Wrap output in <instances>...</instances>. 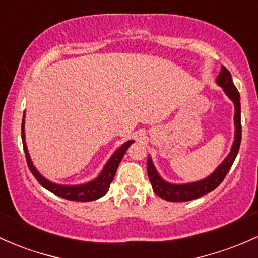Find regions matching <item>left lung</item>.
<instances>
[{"label":"left lung","instance_id":"left-lung-1","mask_svg":"<svg viewBox=\"0 0 258 258\" xmlns=\"http://www.w3.org/2000/svg\"><path fill=\"white\" fill-rule=\"evenodd\" d=\"M217 83L224 89L225 94L228 95L235 104V140L225 160L216 169V171L209 175L207 179L198 181V182L186 183V185H172V183L165 182L159 176L154 165H153L151 158L147 161V170H148V177L152 183L153 191L155 195L169 201V202H186V201L195 200L203 195L212 192L224 180L231 165H233L237 152H239L240 143H241V106H240V94L236 87L234 86L231 75L224 66H222L219 76L217 77Z\"/></svg>","mask_w":258,"mask_h":258}]
</instances>
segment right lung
Masks as SVG:
<instances>
[{"label": "right lung", "instance_id": "right-lung-1", "mask_svg": "<svg viewBox=\"0 0 258 258\" xmlns=\"http://www.w3.org/2000/svg\"><path fill=\"white\" fill-rule=\"evenodd\" d=\"M22 141H23V148L25 152V158H27V164L29 170L32 171L38 182L40 183L42 187H45L47 191L52 192L56 196L66 198L70 201H79V202H89V201L98 200V198L103 197L104 195L109 191L110 183L114 180L116 170L118 168V164H120L121 159L123 158L124 153H126L127 148L134 143V141H128L120 148L114 153L110 160L107 161L106 165L104 166L103 171L99 175L95 180L90 181V182L84 183V185H78V186H62V185H56V183L50 182L45 177H42L36 169L34 168L32 164V160L29 158V153L27 151V146H25V140H24V120L22 121Z\"/></svg>", "mask_w": 258, "mask_h": 258}]
</instances>
